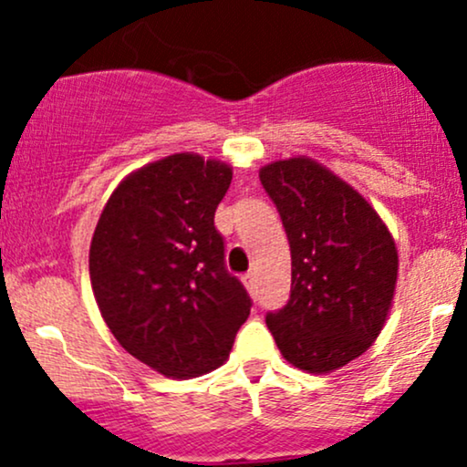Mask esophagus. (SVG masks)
Here are the masks:
<instances>
[{
  "label": "esophagus",
  "instance_id": "esophagus-1",
  "mask_svg": "<svg viewBox=\"0 0 467 467\" xmlns=\"http://www.w3.org/2000/svg\"><path fill=\"white\" fill-rule=\"evenodd\" d=\"M243 285L247 286V291H254L255 289V274L243 275Z\"/></svg>",
  "mask_w": 467,
  "mask_h": 467
}]
</instances>
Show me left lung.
<instances>
[{"mask_svg": "<svg viewBox=\"0 0 467 467\" xmlns=\"http://www.w3.org/2000/svg\"><path fill=\"white\" fill-rule=\"evenodd\" d=\"M291 247V297L266 316L282 358L333 373L366 353L389 319L400 255L375 207L308 156L260 167Z\"/></svg>", "mask_w": 467, "mask_h": 467, "instance_id": "1", "label": "left lung"}]
</instances>
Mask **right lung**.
<instances>
[{"mask_svg": "<svg viewBox=\"0 0 467 467\" xmlns=\"http://www.w3.org/2000/svg\"><path fill=\"white\" fill-rule=\"evenodd\" d=\"M234 170L193 151L165 156L119 182L90 243L94 300L117 342L171 379L229 358L251 300L224 269L213 227Z\"/></svg>", "mask_w": 467, "mask_h": 467, "instance_id": "1", "label": "right lung"}]
</instances>
